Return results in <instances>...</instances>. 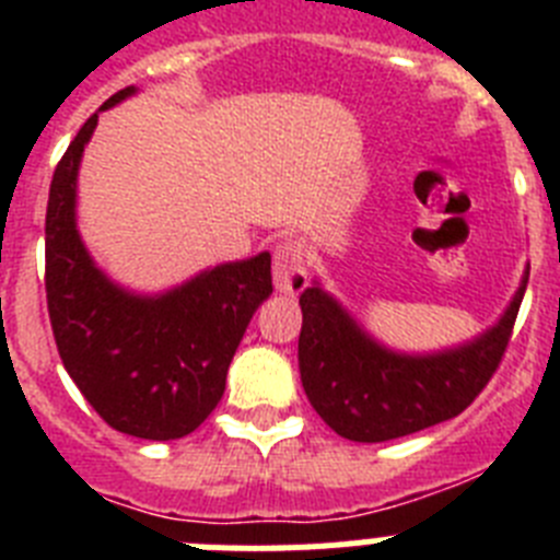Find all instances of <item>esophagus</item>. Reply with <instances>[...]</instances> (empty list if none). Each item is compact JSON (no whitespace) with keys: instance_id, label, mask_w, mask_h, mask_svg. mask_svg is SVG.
<instances>
[{"instance_id":"34e87169","label":"esophagus","mask_w":560,"mask_h":560,"mask_svg":"<svg viewBox=\"0 0 560 560\" xmlns=\"http://www.w3.org/2000/svg\"><path fill=\"white\" fill-rule=\"evenodd\" d=\"M308 285V264L296 241H285L275 249V289L285 296H296Z\"/></svg>"}]
</instances>
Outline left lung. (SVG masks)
Segmentation results:
<instances>
[{"label": "left lung", "mask_w": 560, "mask_h": 560, "mask_svg": "<svg viewBox=\"0 0 560 560\" xmlns=\"http://www.w3.org/2000/svg\"><path fill=\"white\" fill-rule=\"evenodd\" d=\"M530 275V271H527ZM524 289L497 328L440 355H395L361 334L323 289L300 296V378L316 415L341 438L384 443L457 418L488 387L513 336Z\"/></svg>", "instance_id": "8db88e82"}]
</instances>
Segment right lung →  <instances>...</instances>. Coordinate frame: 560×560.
I'll return each instance as SVG.
<instances>
[{"instance_id": "right-lung-1", "label": "right lung", "mask_w": 560, "mask_h": 560, "mask_svg": "<svg viewBox=\"0 0 560 560\" xmlns=\"http://www.w3.org/2000/svg\"><path fill=\"white\" fill-rule=\"evenodd\" d=\"M133 89H120L112 108ZM92 114L52 173L44 224V289L58 355L108 427L176 440L219 407L226 370L257 305L271 294V255L205 271L156 300L126 294L95 269L75 230V179Z\"/></svg>"}]
</instances>
